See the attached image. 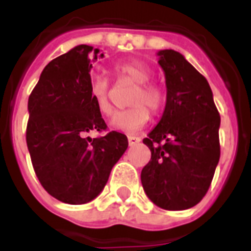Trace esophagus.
<instances>
[{"label":"esophagus","instance_id":"esophagus-1","mask_svg":"<svg viewBox=\"0 0 251 251\" xmlns=\"http://www.w3.org/2000/svg\"><path fill=\"white\" fill-rule=\"evenodd\" d=\"M127 141H129L130 146H134V145H137V143H139V142H141V138L134 137V135H130V137H127Z\"/></svg>","mask_w":251,"mask_h":251}]
</instances>
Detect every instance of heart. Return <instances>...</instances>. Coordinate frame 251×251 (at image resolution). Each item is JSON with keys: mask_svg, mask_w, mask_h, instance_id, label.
I'll list each match as a JSON object with an SVG mask.
<instances>
[{"mask_svg": "<svg viewBox=\"0 0 251 251\" xmlns=\"http://www.w3.org/2000/svg\"><path fill=\"white\" fill-rule=\"evenodd\" d=\"M114 73L120 79L129 80L135 84L130 96L131 108L120 110L112 118V127L126 133H135L149 122L150 112L156 113L164 105L165 95L157 84L150 83L151 72L145 65L137 61H127L118 64ZM90 92L95 106L101 114L109 116L113 110L109 99V80L105 76H94L91 80ZM147 106V108L145 106Z\"/></svg>", "mask_w": 251, "mask_h": 251, "instance_id": "b5f03b06", "label": "heart"}]
</instances>
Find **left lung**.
I'll return each mask as SVG.
<instances>
[{"label": "left lung", "mask_w": 251, "mask_h": 251, "mask_svg": "<svg viewBox=\"0 0 251 251\" xmlns=\"http://www.w3.org/2000/svg\"><path fill=\"white\" fill-rule=\"evenodd\" d=\"M167 86L160 121L143 143L151 160L142 169L145 193L157 207L186 210L206 195L220 159V114L207 79L173 49L157 52Z\"/></svg>", "instance_id": "8db88e82"}]
</instances>
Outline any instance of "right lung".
<instances>
[{
    "label": "right lung",
    "mask_w": 251,
    "mask_h": 251,
    "mask_svg": "<svg viewBox=\"0 0 251 251\" xmlns=\"http://www.w3.org/2000/svg\"><path fill=\"white\" fill-rule=\"evenodd\" d=\"M99 57L100 49L76 45L45 66L28 98L25 141L35 173L49 194L69 204L96 198L129 145L117 131L87 137L106 129L90 92Z\"/></svg>",
    "instance_id": "right-lung-1"
}]
</instances>
